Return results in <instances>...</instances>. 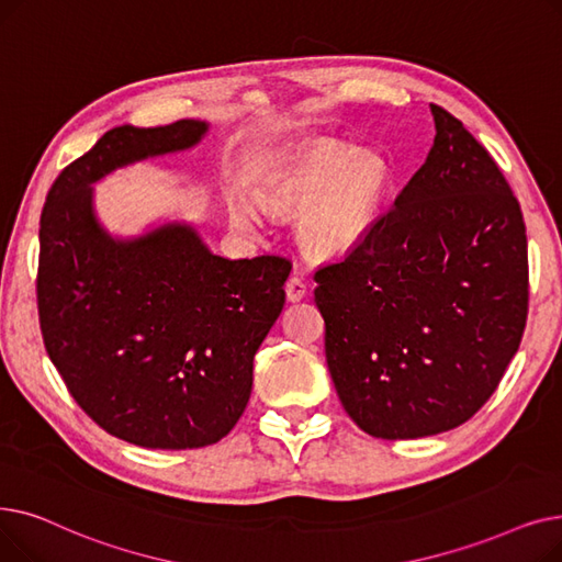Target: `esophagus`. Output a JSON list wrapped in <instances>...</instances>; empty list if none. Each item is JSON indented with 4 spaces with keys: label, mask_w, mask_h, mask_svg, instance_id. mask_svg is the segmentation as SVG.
Here are the masks:
<instances>
[{
    "label": "esophagus",
    "mask_w": 562,
    "mask_h": 562,
    "mask_svg": "<svg viewBox=\"0 0 562 562\" xmlns=\"http://www.w3.org/2000/svg\"><path fill=\"white\" fill-rule=\"evenodd\" d=\"M306 283L302 277H290L285 281V297L288 302H302L306 297Z\"/></svg>",
    "instance_id": "esophagus-1"
}]
</instances>
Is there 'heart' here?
<instances>
[{
    "label": "heart",
    "instance_id": "1",
    "mask_svg": "<svg viewBox=\"0 0 562 562\" xmlns=\"http://www.w3.org/2000/svg\"><path fill=\"white\" fill-rule=\"evenodd\" d=\"M391 184V167L378 153H352L315 144L281 159L267 173L260 199L279 212H299L300 245L319 258L352 251L375 228ZM233 220L251 224L247 205H233Z\"/></svg>",
    "mask_w": 562,
    "mask_h": 562
}]
</instances>
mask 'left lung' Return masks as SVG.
Returning <instances> with one entry per match:
<instances>
[{"mask_svg":"<svg viewBox=\"0 0 562 562\" xmlns=\"http://www.w3.org/2000/svg\"><path fill=\"white\" fill-rule=\"evenodd\" d=\"M430 110L425 165L363 243L313 277L336 393L378 439L467 423L517 355L528 315L519 201L462 121Z\"/></svg>","mask_w":562,"mask_h":562,"instance_id":"8db88e82","label":"left lung"}]
</instances>
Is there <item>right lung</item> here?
Instances as JSON below:
<instances>
[{"instance_id":"right-lung-1","label":"right lung","mask_w":562,"mask_h":562,"mask_svg":"<svg viewBox=\"0 0 562 562\" xmlns=\"http://www.w3.org/2000/svg\"><path fill=\"white\" fill-rule=\"evenodd\" d=\"M205 132L192 119L104 132L59 173L41 215L45 350L104 432L144 448H203L233 430L285 302L292 265L281 256H215L187 224L116 239L95 220V180L192 148Z\"/></svg>"}]
</instances>
